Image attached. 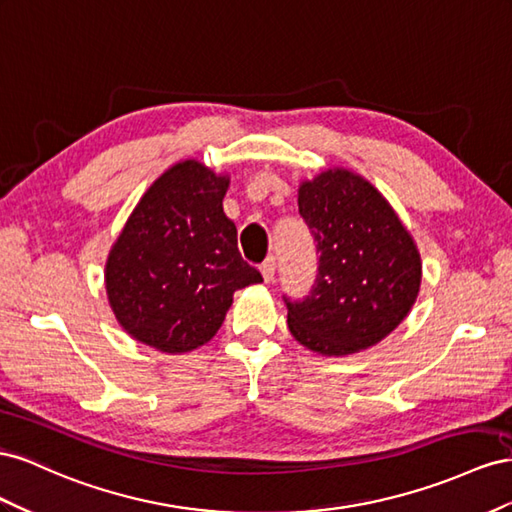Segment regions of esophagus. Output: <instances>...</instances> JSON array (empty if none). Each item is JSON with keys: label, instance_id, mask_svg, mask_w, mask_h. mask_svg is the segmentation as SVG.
<instances>
[{"label": "esophagus", "instance_id": "obj_1", "mask_svg": "<svg viewBox=\"0 0 512 512\" xmlns=\"http://www.w3.org/2000/svg\"><path fill=\"white\" fill-rule=\"evenodd\" d=\"M261 274H264V281L266 283H272L274 281V272H276V259L274 257H268L264 264H261Z\"/></svg>", "mask_w": 512, "mask_h": 512}]
</instances>
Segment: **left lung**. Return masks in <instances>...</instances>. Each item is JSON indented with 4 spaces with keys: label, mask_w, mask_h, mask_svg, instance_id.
Masks as SVG:
<instances>
[{
    "label": "left lung",
    "mask_w": 512,
    "mask_h": 512,
    "mask_svg": "<svg viewBox=\"0 0 512 512\" xmlns=\"http://www.w3.org/2000/svg\"><path fill=\"white\" fill-rule=\"evenodd\" d=\"M298 210L319 259L309 294L283 296L291 334L326 356L379 343L410 313L420 289L410 233L367 180L343 169L304 182Z\"/></svg>",
    "instance_id": "8db88e82"
}]
</instances>
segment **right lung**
<instances>
[{
  "mask_svg": "<svg viewBox=\"0 0 512 512\" xmlns=\"http://www.w3.org/2000/svg\"><path fill=\"white\" fill-rule=\"evenodd\" d=\"M227 178L195 160L171 167L130 214L107 261L111 309L128 334L167 354L208 343L233 291L261 283L223 212Z\"/></svg>",
  "mask_w": 512,
  "mask_h": 512,
  "instance_id": "obj_1",
  "label": "right lung"
}]
</instances>
